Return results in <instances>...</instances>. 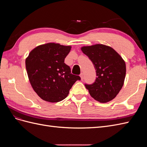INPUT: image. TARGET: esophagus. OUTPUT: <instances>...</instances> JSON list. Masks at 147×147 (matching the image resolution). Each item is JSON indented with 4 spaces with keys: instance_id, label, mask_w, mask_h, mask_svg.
Segmentation results:
<instances>
[{
    "instance_id": "34e87169",
    "label": "esophagus",
    "mask_w": 147,
    "mask_h": 147,
    "mask_svg": "<svg viewBox=\"0 0 147 147\" xmlns=\"http://www.w3.org/2000/svg\"><path fill=\"white\" fill-rule=\"evenodd\" d=\"M80 78H81V80H83V79H84V77H83V73H82L80 75Z\"/></svg>"
}]
</instances>
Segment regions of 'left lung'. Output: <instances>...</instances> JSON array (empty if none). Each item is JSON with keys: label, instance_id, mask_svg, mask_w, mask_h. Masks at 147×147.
Returning a JSON list of instances; mask_svg holds the SVG:
<instances>
[{"label": "left lung", "instance_id": "left-lung-1", "mask_svg": "<svg viewBox=\"0 0 147 147\" xmlns=\"http://www.w3.org/2000/svg\"><path fill=\"white\" fill-rule=\"evenodd\" d=\"M81 50L96 70L95 82L84 84L91 96L101 103L113 100L123 86L126 72L125 62L112 47L102 44L83 47Z\"/></svg>", "mask_w": 147, "mask_h": 147}]
</instances>
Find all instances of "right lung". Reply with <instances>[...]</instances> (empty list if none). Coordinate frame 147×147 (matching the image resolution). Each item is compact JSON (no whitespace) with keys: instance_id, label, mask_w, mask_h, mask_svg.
I'll return each instance as SVG.
<instances>
[{"instance_id":"1","label":"right lung","mask_w":147,"mask_h":147,"mask_svg":"<svg viewBox=\"0 0 147 147\" xmlns=\"http://www.w3.org/2000/svg\"><path fill=\"white\" fill-rule=\"evenodd\" d=\"M70 46L48 43L35 48L26 59V68L31 86L43 100L57 102L68 96L78 75L71 74L64 59Z\"/></svg>"}]
</instances>
